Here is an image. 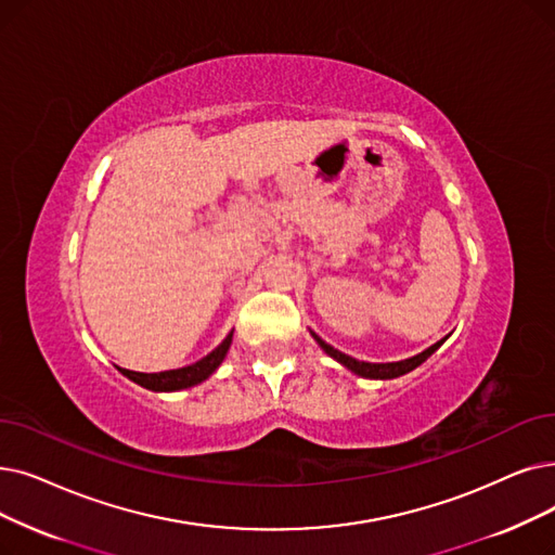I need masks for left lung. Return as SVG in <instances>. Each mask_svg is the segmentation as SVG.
<instances>
[{"mask_svg":"<svg viewBox=\"0 0 555 555\" xmlns=\"http://www.w3.org/2000/svg\"><path fill=\"white\" fill-rule=\"evenodd\" d=\"M312 337H315V340L320 343V347H322L328 356H333V358L337 360V363H343L345 367H349L351 372H356V374H360V376H365V378H397V376H401V374H405V372L415 370L417 365H422L424 360L444 343V340H440V343H436V345L428 347L426 351H422V353H417V356H413V358L399 360V363H363V360H356V358H351V356H347V353H343V351L333 349L331 345H326V343L322 340V337H320L318 333H312Z\"/></svg>","mask_w":555,"mask_h":555,"instance_id":"1","label":"left lung"}]
</instances>
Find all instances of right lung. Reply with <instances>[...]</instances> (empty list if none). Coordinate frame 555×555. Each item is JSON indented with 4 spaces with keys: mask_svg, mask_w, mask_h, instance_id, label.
Wrapping results in <instances>:
<instances>
[{
    "mask_svg": "<svg viewBox=\"0 0 555 555\" xmlns=\"http://www.w3.org/2000/svg\"><path fill=\"white\" fill-rule=\"evenodd\" d=\"M231 335L229 333L224 340L215 347L208 356H204L197 363H192L188 367L181 370H170V372H158V374H140V372H131V370H119L127 378H131L133 383L142 385V388L154 390V392H172V390H183L190 388V385H197L204 378H208L218 365L224 360L229 345H231Z\"/></svg>",
    "mask_w": 555,
    "mask_h": 555,
    "instance_id": "add662e5",
    "label": "right lung"
}]
</instances>
